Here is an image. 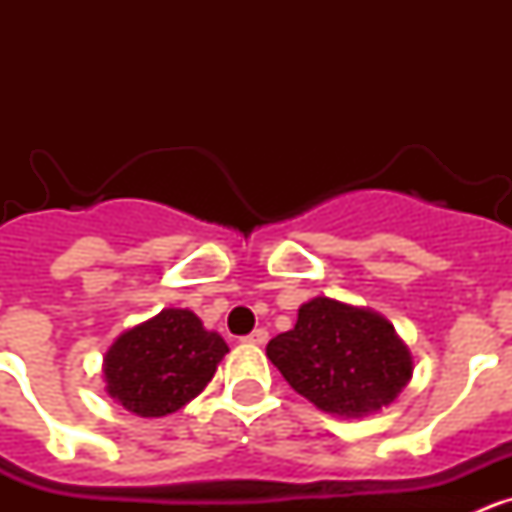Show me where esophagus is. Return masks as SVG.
I'll return each instance as SVG.
<instances>
[{
    "instance_id": "obj_1",
    "label": "esophagus",
    "mask_w": 512,
    "mask_h": 512,
    "mask_svg": "<svg viewBox=\"0 0 512 512\" xmlns=\"http://www.w3.org/2000/svg\"><path fill=\"white\" fill-rule=\"evenodd\" d=\"M246 343H253V346H264L266 341H269V333H266L264 328H256L253 333H248L246 338H243Z\"/></svg>"
}]
</instances>
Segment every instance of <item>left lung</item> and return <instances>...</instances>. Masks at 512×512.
<instances>
[{
    "mask_svg": "<svg viewBox=\"0 0 512 512\" xmlns=\"http://www.w3.org/2000/svg\"><path fill=\"white\" fill-rule=\"evenodd\" d=\"M266 356L297 395L346 418L382 410L413 377L410 351L387 320L328 297L302 305Z\"/></svg>",
    "mask_w": 512,
    "mask_h": 512,
    "instance_id": "1",
    "label": "left lung"
}]
</instances>
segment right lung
Instances as JSON below:
<instances>
[{
  "label": "right lung",
  "mask_w": 512,
  "mask_h": 512,
  "mask_svg": "<svg viewBox=\"0 0 512 512\" xmlns=\"http://www.w3.org/2000/svg\"><path fill=\"white\" fill-rule=\"evenodd\" d=\"M228 346L189 310H161L104 356L107 392L140 418L176 413L212 379Z\"/></svg>",
  "instance_id": "obj_1"
}]
</instances>
